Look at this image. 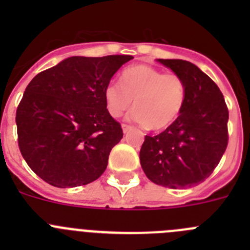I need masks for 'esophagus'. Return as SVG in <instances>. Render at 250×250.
<instances>
[{"instance_id":"esophagus-1","label":"esophagus","mask_w":250,"mask_h":250,"mask_svg":"<svg viewBox=\"0 0 250 250\" xmlns=\"http://www.w3.org/2000/svg\"><path fill=\"white\" fill-rule=\"evenodd\" d=\"M121 127H123L124 134H126L129 130H131V126H130V125H126V124H123V125H121Z\"/></svg>"}]
</instances>
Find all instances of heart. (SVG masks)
<instances>
[{
	"label": "heart",
	"mask_w": 250,
	"mask_h": 250,
	"mask_svg": "<svg viewBox=\"0 0 250 250\" xmlns=\"http://www.w3.org/2000/svg\"><path fill=\"white\" fill-rule=\"evenodd\" d=\"M106 110L119 118L131 106L126 120L164 130L176 121L187 101V83L176 74H165L149 65L129 66L121 72L120 83L111 81L104 89Z\"/></svg>",
	"instance_id": "obj_1"
}]
</instances>
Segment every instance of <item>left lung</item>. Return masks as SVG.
Returning <instances> with one entry per match:
<instances>
[{
	"label": "left lung",
	"mask_w": 250,
	"mask_h": 250,
	"mask_svg": "<svg viewBox=\"0 0 250 250\" xmlns=\"http://www.w3.org/2000/svg\"><path fill=\"white\" fill-rule=\"evenodd\" d=\"M184 79L187 101L174 124L156 136H145L140 164L155 184L184 189L213 173L228 145V107L219 87L194 63L158 59Z\"/></svg>",
	"instance_id": "obj_1"
}]
</instances>
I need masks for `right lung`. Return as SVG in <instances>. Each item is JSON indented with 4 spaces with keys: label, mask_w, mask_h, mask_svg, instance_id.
<instances>
[{
    "label": "right lung",
    "mask_w": 250,
    "mask_h": 250,
    "mask_svg": "<svg viewBox=\"0 0 250 250\" xmlns=\"http://www.w3.org/2000/svg\"><path fill=\"white\" fill-rule=\"evenodd\" d=\"M129 55L72 56L31 80L16 111L22 156L52 187L100 178L123 129L107 112L104 89Z\"/></svg>",
    "instance_id": "add662e5"
}]
</instances>
